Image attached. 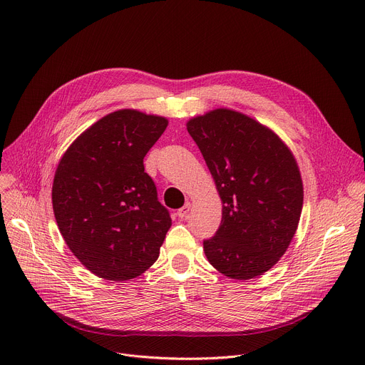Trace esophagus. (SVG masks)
Wrapping results in <instances>:
<instances>
[{
    "instance_id": "34e87169",
    "label": "esophagus",
    "mask_w": 365,
    "mask_h": 365,
    "mask_svg": "<svg viewBox=\"0 0 365 365\" xmlns=\"http://www.w3.org/2000/svg\"><path fill=\"white\" fill-rule=\"evenodd\" d=\"M190 211V202H186L180 210H178V217L179 218H186Z\"/></svg>"
}]
</instances>
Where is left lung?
<instances>
[{"label":"left lung","instance_id":"1","mask_svg":"<svg viewBox=\"0 0 365 365\" xmlns=\"http://www.w3.org/2000/svg\"><path fill=\"white\" fill-rule=\"evenodd\" d=\"M214 178L222 220L204 240L222 275L252 279L287 252L303 210L300 169L272 129L233 109H214L186 123Z\"/></svg>","mask_w":365,"mask_h":365}]
</instances>
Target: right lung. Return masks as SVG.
I'll return each instance as SVG.
<instances>
[{"instance_id":"add662e5","label":"right lung","mask_w":365,"mask_h":365,"mask_svg":"<svg viewBox=\"0 0 365 365\" xmlns=\"http://www.w3.org/2000/svg\"><path fill=\"white\" fill-rule=\"evenodd\" d=\"M169 120L135 109L98 119L61 157L52 207L61 235L98 278L128 281L157 260L172 218L144 157Z\"/></svg>"}]
</instances>
